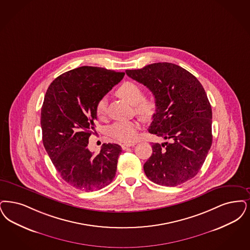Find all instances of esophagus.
<instances>
[{
    "instance_id": "1",
    "label": "esophagus",
    "mask_w": 250,
    "mask_h": 250,
    "mask_svg": "<svg viewBox=\"0 0 250 250\" xmlns=\"http://www.w3.org/2000/svg\"><path fill=\"white\" fill-rule=\"evenodd\" d=\"M135 142H133V143H124V144H122V149L123 150H125V149H127V148H129V147H133V146H135Z\"/></svg>"
}]
</instances>
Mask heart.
Listing matches in <instances>:
<instances>
[{
	"instance_id": "heart-1",
	"label": "heart",
	"mask_w": 250,
	"mask_h": 250,
	"mask_svg": "<svg viewBox=\"0 0 250 250\" xmlns=\"http://www.w3.org/2000/svg\"><path fill=\"white\" fill-rule=\"evenodd\" d=\"M121 99L134 105L138 115L143 119H150L157 108L155 100L144 98V90L134 82H125L116 90ZM96 113L99 118H104L107 113V100L101 99L96 106ZM139 125L136 122H117L109 127V135L114 140L130 143L136 140Z\"/></svg>"
}]
</instances>
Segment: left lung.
<instances>
[{"label": "left lung", "instance_id": "obj_1", "mask_svg": "<svg viewBox=\"0 0 250 250\" xmlns=\"http://www.w3.org/2000/svg\"><path fill=\"white\" fill-rule=\"evenodd\" d=\"M125 72L153 94L157 108L148 130L167 140L152 143L143 167L146 176L163 186L192 179L212 144V110L203 85L188 70L168 62Z\"/></svg>", "mask_w": 250, "mask_h": 250}]
</instances>
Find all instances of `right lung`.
<instances>
[{"label":"right lung","instance_id":"right-lung-1","mask_svg":"<svg viewBox=\"0 0 250 250\" xmlns=\"http://www.w3.org/2000/svg\"><path fill=\"white\" fill-rule=\"evenodd\" d=\"M125 76L99 67L69 70L51 83L41 110L42 143L61 178L70 186L100 190L113 180L122 148L108 143L98 155L87 148L96 106Z\"/></svg>","mask_w":250,"mask_h":250}]
</instances>
